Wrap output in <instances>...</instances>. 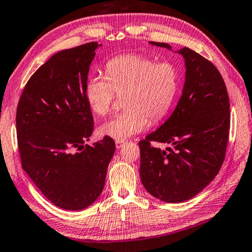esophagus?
Wrapping results in <instances>:
<instances>
[{
    "mask_svg": "<svg viewBox=\"0 0 252 252\" xmlns=\"http://www.w3.org/2000/svg\"><path fill=\"white\" fill-rule=\"evenodd\" d=\"M124 144H125V143H124L123 140H115V145H116V148L117 149L122 148L124 146Z\"/></svg>",
    "mask_w": 252,
    "mask_h": 252,
    "instance_id": "esophagus-1",
    "label": "esophagus"
}]
</instances>
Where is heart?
Wrapping results in <instances>:
<instances>
[{"instance_id": "heart-1", "label": "heart", "mask_w": 252, "mask_h": 252, "mask_svg": "<svg viewBox=\"0 0 252 252\" xmlns=\"http://www.w3.org/2000/svg\"><path fill=\"white\" fill-rule=\"evenodd\" d=\"M106 77L93 76L85 85V99L97 116H106L117 94L126 107L100 127V134L123 140L143 131L148 121L159 122L173 106L179 90V69L171 62L126 53L105 65Z\"/></svg>"}]
</instances>
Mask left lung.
<instances>
[{"instance_id":"1","label":"left lung","mask_w":252,"mask_h":252,"mask_svg":"<svg viewBox=\"0 0 252 252\" xmlns=\"http://www.w3.org/2000/svg\"><path fill=\"white\" fill-rule=\"evenodd\" d=\"M151 43L171 48L167 43ZM178 53L186 62L183 95L165 124L138 143L144 187L157 199L173 204L195 197L219 173L230 128V104L221 74L190 48ZM153 141L173 147L161 151Z\"/></svg>"}]
</instances>
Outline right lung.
<instances>
[{
  "instance_id": "add662e5",
  "label": "right lung",
  "mask_w": 252,
  "mask_h": 252,
  "mask_svg": "<svg viewBox=\"0 0 252 252\" xmlns=\"http://www.w3.org/2000/svg\"><path fill=\"white\" fill-rule=\"evenodd\" d=\"M90 42L53 55L26 83L16 109L21 164L52 204L66 210L92 205L103 191L115 142L85 145L94 129L85 99Z\"/></svg>"
}]
</instances>
